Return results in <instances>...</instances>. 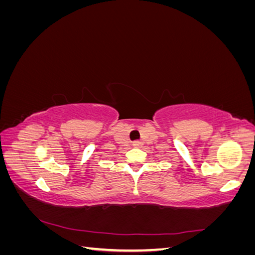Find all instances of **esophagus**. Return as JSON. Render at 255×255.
Segmentation results:
<instances>
[{"label":"esophagus","mask_w":255,"mask_h":255,"mask_svg":"<svg viewBox=\"0 0 255 255\" xmlns=\"http://www.w3.org/2000/svg\"><path fill=\"white\" fill-rule=\"evenodd\" d=\"M133 145L135 146V148H140V146L142 145V142L139 140H135V141H133Z\"/></svg>","instance_id":"esophagus-1"}]
</instances>
